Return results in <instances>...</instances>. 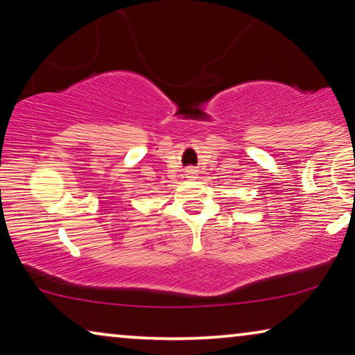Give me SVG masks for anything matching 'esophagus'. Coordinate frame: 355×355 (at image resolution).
<instances>
[{"label": "esophagus", "mask_w": 355, "mask_h": 355, "mask_svg": "<svg viewBox=\"0 0 355 355\" xmlns=\"http://www.w3.org/2000/svg\"><path fill=\"white\" fill-rule=\"evenodd\" d=\"M186 174H187V178H195V174H197V173H195V169H192V168H189V169H187V171H186Z\"/></svg>", "instance_id": "esophagus-1"}]
</instances>
